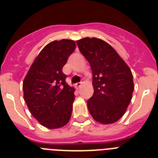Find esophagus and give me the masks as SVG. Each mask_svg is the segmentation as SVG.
I'll list each match as a JSON object with an SVG mask.
<instances>
[{
	"instance_id": "esophagus-1",
	"label": "esophagus",
	"mask_w": 158,
	"mask_h": 158,
	"mask_svg": "<svg viewBox=\"0 0 158 158\" xmlns=\"http://www.w3.org/2000/svg\"><path fill=\"white\" fill-rule=\"evenodd\" d=\"M75 85H76V87L77 88V89H79V88L82 85V82H78V83H77Z\"/></svg>"
}]
</instances>
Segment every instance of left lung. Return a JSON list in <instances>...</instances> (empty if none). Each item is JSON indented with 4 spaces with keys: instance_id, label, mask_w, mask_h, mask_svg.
I'll use <instances>...</instances> for the list:
<instances>
[{
    "instance_id": "left-lung-1",
    "label": "left lung",
    "mask_w": 158,
    "mask_h": 158,
    "mask_svg": "<svg viewBox=\"0 0 158 158\" xmlns=\"http://www.w3.org/2000/svg\"><path fill=\"white\" fill-rule=\"evenodd\" d=\"M77 44L93 72L94 93L87 101L89 113L100 123L116 122L124 115L132 97L131 70L104 40L87 37L77 40Z\"/></svg>"
}]
</instances>
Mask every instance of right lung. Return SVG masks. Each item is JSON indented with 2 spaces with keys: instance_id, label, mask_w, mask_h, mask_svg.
<instances>
[{
  "instance_id": "right-lung-1",
  "label": "right lung",
  "mask_w": 158,
  "mask_h": 158,
  "mask_svg": "<svg viewBox=\"0 0 158 158\" xmlns=\"http://www.w3.org/2000/svg\"><path fill=\"white\" fill-rule=\"evenodd\" d=\"M75 48V42L69 40L48 43L23 80V98L29 111L49 129L62 127L71 117L75 89L65 81L62 68Z\"/></svg>"
}]
</instances>
